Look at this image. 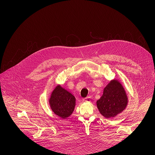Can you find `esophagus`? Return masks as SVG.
Wrapping results in <instances>:
<instances>
[{
    "instance_id": "obj_1",
    "label": "esophagus",
    "mask_w": 155,
    "mask_h": 155,
    "mask_svg": "<svg viewBox=\"0 0 155 155\" xmlns=\"http://www.w3.org/2000/svg\"><path fill=\"white\" fill-rule=\"evenodd\" d=\"M84 101H85V102H87V103H90L91 101V97H86L85 100H84Z\"/></svg>"
}]
</instances>
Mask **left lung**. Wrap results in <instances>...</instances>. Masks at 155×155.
I'll return each mask as SVG.
<instances>
[{
	"mask_svg": "<svg viewBox=\"0 0 155 155\" xmlns=\"http://www.w3.org/2000/svg\"><path fill=\"white\" fill-rule=\"evenodd\" d=\"M128 97L120 82L112 80L104 88L103 94L96 101L97 107L102 116L107 119L116 117L126 108Z\"/></svg>",
	"mask_w": 155,
	"mask_h": 155,
	"instance_id": "obj_1",
	"label": "left lung"
}]
</instances>
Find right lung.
I'll list each match as a JSON object with an SVG mask.
<instances>
[{"label":"right lung","mask_w":155,"mask_h":155,"mask_svg":"<svg viewBox=\"0 0 155 155\" xmlns=\"http://www.w3.org/2000/svg\"><path fill=\"white\" fill-rule=\"evenodd\" d=\"M49 103L54 113L66 119L72 114L75 106V98L60 85L55 87L49 99Z\"/></svg>","instance_id":"right-lung-1"}]
</instances>
